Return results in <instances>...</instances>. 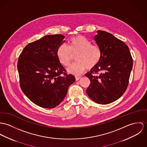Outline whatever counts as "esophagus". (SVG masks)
I'll use <instances>...</instances> for the list:
<instances>
[{
	"instance_id": "34e87169",
	"label": "esophagus",
	"mask_w": 147,
	"mask_h": 147,
	"mask_svg": "<svg viewBox=\"0 0 147 147\" xmlns=\"http://www.w3.org/2000/svg\"><path fill=\"white\" fill-rule=\"evenodd\" d=\"M81 77H76V81H78L81 79Z\"/></svg>"
}]
</instances>
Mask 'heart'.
<instances>
[{
  "label": "heart",
  "instance_id": "obj_1",
  "mask_svg": "<svg viewBox=\"0 0 147 147\" xmlns=\"http://www.w3.org/2000/svg\"><path fill=\"white\" fill-rule=\"evenodd\" d=\"M76 54L77 62L67 69L69 73L75 76L81 74L86 68H94L98 65L102 56L100 47L92 45L89 39L81 35L71 38L69 41V47L64 44L60 45L56 52L59 62L65 66L70 65L73 55Z\"/></svg>",
  "mask_w": 147,
  "mask_h": 147
}]
</instances>
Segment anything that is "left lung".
I'll return each mask as SVG.
<instances>
[{
	"label": "left lung",
	"mask_w": 147,
	"mask_h": 147,
	"mask_svg": "<svg viewBox=\"0 0 147 147\" xmlns=\"http://www.w3.org/2000/svg\"><path fill=\"white\" fill-rule=\"evenodd\" d=\"M94 40L102 52L100 61L85 76L90 80L86 92L94 102L108 104L125 92L132 68V59L128 46L111 33L98 30ZM100 72L98 75L92 73Z\"/></svg>",
	"instance_id": "1"
}]
</instances>
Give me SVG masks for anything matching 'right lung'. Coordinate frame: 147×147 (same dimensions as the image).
Wrapping results in <instances>:
<instances>
[{"mask_svg": "<svg viewBox=\"0 0 147 147\" xmlns=\"http://www.w3.org/2000/svg\"><path fill=\"white\" fill-rule=\"evenodd\" d=\"M61 34L48 35L28 44L20 54L17 69L24 94L35 104L53 108L65 97L76 78L65 73L56 52L65 40ZM65 74L64 76L61 74Z\"/></svg>", "mask_w": 147, "mask_h": 147, "instance_id": "1", "label": "right lung"}]
</instances>
